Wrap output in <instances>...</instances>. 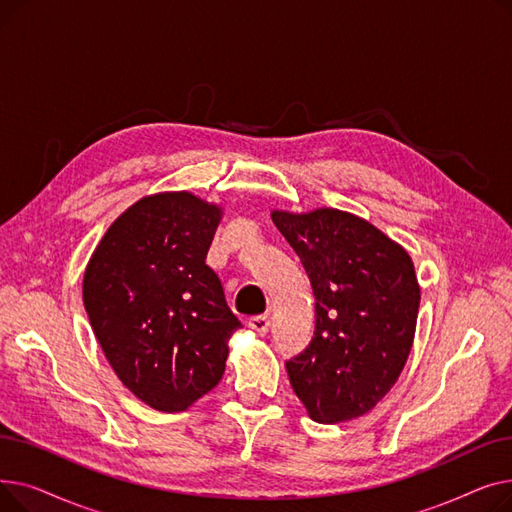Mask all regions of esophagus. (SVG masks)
<instances>
[{
    "mask_svg": "<svg viewBox=\"0 0 512 512\" xmlns=\"http://www.w3.org/2000/svg\"><path fill=\"white\" fill-rule=\"evenodd\" d=\"M249 328L253 332H257L259 336H263L267 330H270V317L267 315H255L249 319Z\"/></svg>",
    "mask_w": 512,
    "mask_h": 512,
    "instance_id": "esophagus-1",
    "label": "esophagus"
}]
</instances>
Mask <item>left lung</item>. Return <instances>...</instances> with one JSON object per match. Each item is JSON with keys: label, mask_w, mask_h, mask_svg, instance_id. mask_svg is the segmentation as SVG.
<instances>
[{"label": "left lung", "mask_w": 512, "mask_h": 512, "mask_svg": "<svg viewBox=\"0 0 512 512\" xmlns=\"http://www.w3.org/2000/svg\"><path fill=\"white\" fill-rule=\"evenodd\" d=\"M315 294V332L286 361L294 394L317 423L369 413L396 384L417 328L421 290L409 253L363 218L324 207L272 211Z\"/></svg>", "instance_id": "1"}]
</instances>
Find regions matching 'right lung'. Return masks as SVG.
Wrapping results in <instances>:
<instances>
[{
	"label": "right lung",
	"instance_id": "1",
	"mask_svg": "<svg viewBox=\"0 0 512 512\" xmlns=\"http://www.w3.org/2000/svg\"><path fill=\"white\" fill-rule=\"evenodd\" d=\"M222 207L157 193L107 228L87 265L83 301L120 382L155 411H186L222 380L242 324L205 263Z\"/></svg>",
	"mask_w": 512,
	"mask_h": 512
}]
</instances>
